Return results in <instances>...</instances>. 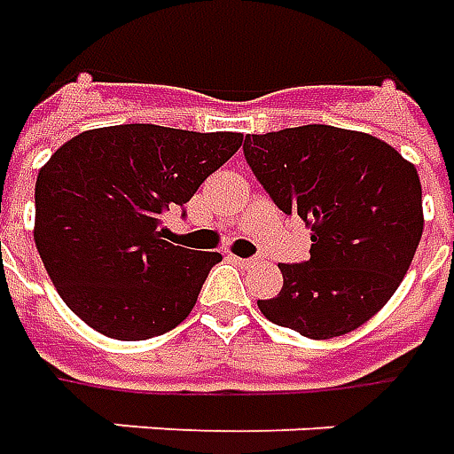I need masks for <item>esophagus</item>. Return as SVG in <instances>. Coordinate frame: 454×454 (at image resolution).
Instances as JSON below:
<instances>
[{
    "label": "esophagus",
    "mask_w": 454,
    "mask_h": 454,
    "mask_svg": "<svg viewBox=\"0 0 454 454\" xmlns=\"http://www.w3.org/2000/svg\"><path fill=\"white\" fill-rule=\"evenodd\" d=\"M232 262L237 263V266H242V269H252V266H256V259H242V256H232Z\"/></svg>",
    "instance_id": "obj_1"
}]
</instances>
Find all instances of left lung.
<instances>
[{"instance_id": "obj_1", "label": "left lung", "mask_w": 454, "mask_h": 454, "mask_svg": "<svg viewBox=\"0 0 454 454\" xmlns=\"http://www.w3.org/2000/svg\"><path fill=\"white\" fill-rule=\"evenodd\" d=\"M244 159L313 242L308 262L278 263L284 288L259 310L310 340L364 325L396 294L423 234L416 166L372 134L327 124L252 134Z\"/></svg>"}]
</instances>
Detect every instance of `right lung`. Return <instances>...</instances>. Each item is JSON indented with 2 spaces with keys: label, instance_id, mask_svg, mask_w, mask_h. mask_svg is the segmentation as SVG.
Instances as JSON below:
<instances>
[{
  "label": "right lung",
  "instance_id": "1",
  "mask_svg": "<svg viewBox=\"0 0 454 454\" xmlns=\"http://www.w3.org/2000/svg\"><path fill=\"white\" fill-rule=\"evenodd\" d=\"M234 131L119 124L82 131L38 170L34 239L58 295L114 340H149L183 323L222 256L160 239V215L183 207L242 146Z\"/></svg>",
  "mask_w": 454,
  "mask_h": 454
}]
</instances>
